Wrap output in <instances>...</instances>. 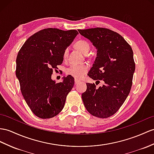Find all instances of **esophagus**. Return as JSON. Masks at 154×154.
Masks as SVG:
<instances>
[{"instance_id":"34e87169","label":"esophagus","mask_w":154,"mask_h":154,"mask_svg":"<svg viewBox=\"0 0 154 154\" xmlns=\"http://www.w3.org/2000/svg\"><path fill=\"white\" fill-rule=\"evenodd\" d=\"M79 82H80V80H78L77 79H75L74 80V84H75V85H77L78 83H79Z\"/></svg>"}]
</instances>
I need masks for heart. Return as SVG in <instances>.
<instances>
[{"label": "heart", "mask_w": 154, "mask_h": 154, "mask_svg": "<svg viewBox=\"0 0 154 154\" xmlns=\"http://www.w3.org/2000/svg\"><path fill=\"white\" fill-rule=\"evenodd\" d=\"M75 46L80 50L82 53L86 55L90 49V45L87 41L84 40H78L75 43ZM69 49L66 48L63 51V59H66L68 57ZM89 70V66L86 64H80V65H71L66 69V74L69 76H72L76 79H81L83 78L85 74L88 72Z\"/></svg>", "instance_id": "heart-1"}]
</instances>
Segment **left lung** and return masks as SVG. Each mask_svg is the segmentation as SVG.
Listing matches in <instances>:
<instances>
[{"mask_svg":"<svg viewBox=\"0 0 154 154\" xmlns=\"http://www.w3.org/2000/svg\"><path fill=\"white\" fill-rule=\"evenodd\" d=\"M97 50V57L88 76L104 85L99 88L87 83L82 93L84 106L91 115L107 118L116 113L131 91L135 63L130 45L118 32L106 28L78 29ZM96 82V83H97Z\"/></svg>","mask_w":154,"mask_h":154,"instance_id":"1","label":"left lung"}]
</instances>
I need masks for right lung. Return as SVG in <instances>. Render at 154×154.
Listing matches in <instances>:
<instances>
[{"mask_svg": "<svg viewBox=\"0 0 154 154\" xmlns=\"http://www.w3.org/2000/svg\"><path fill=\"white\" fill-rule=\"evenodd\" d=\"M78 34L76 30L44 29L30 36L18 52L16 76L24 99L37 117L53 118L65 106L74 78L67 76L62 82L55 83L51 74L62 64L63 51Z\"/></svg>", "mask_w": 154, "mask_h": 154, "instance_id": "add662e5", "label": "right lung"}]
</instances>
